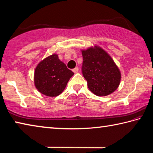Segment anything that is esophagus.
I'll list each match as a JSON object with an SVG mask.
<instances>
[{"mask_svg":"<svg viewBox=\"0 0 153 153\" xmlns=\"http://www.w3.org/2000/svg\"><path fill=\"white\" fill-rule=\"evenodd\" d=\"M78 70H79V69H78V68H77V67H76V68H74V69H73V70H72V71H74V73H75V74H76V73H77V71H78Z\"/></svg>","mask_w":153,"mask_h":153,"instance_id":"obj_1","label":"esophagus"}]
</instances>
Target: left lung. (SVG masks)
<instances>
[{"label": "left lung", "mask_w": 153, "mask_h": 153, "mask_svg": "<svg viewBox=\"0 0 153 153\" xmlns=\"http://www.w3.org/2000/svg\"><path fill=\"white\" fill-rule=\"evenodd\" d=\"M82 74L89 90L98 97H105L117 88L121 73L111 56L98 46L82 51Z\"/></svg>", "instance_id": "left-lung-1"}]
</instances>
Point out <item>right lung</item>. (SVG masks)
<instances>
[{
  "instance_id": "obj_1",
  "label": "right lung",
  "mask_w": 153,
  "mask_h": 153,
  "mask_svg": "<svg viewBox=\"0 0 153 153\" xmlns=\"http://www.w3.org/2000/svg\"><path fill=\"white\" fill-rule=\"evenodd\" d=\"M74 74L59 59L56 54L40 61L34 71V84L40 93L48 97H56L65 88Z\"/></svg>"
}]
</instances>
